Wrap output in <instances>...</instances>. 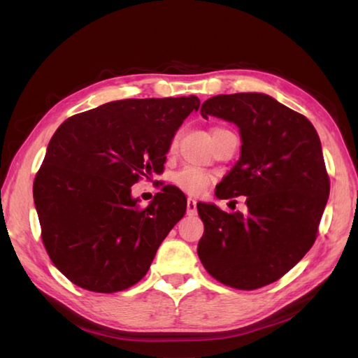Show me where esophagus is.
<instances>
[{"mask_svg": "<svg viewBox=\"0 0 358 358\" xmlns=\"http://www.w3.org/2000/svg\"><path fill=\"white\" fill-rule=\"evenodd\" d=\"M196 212V200H194L192 196L187 199V215H194Z\"/></svg>", "mask_w": 358, "mask_h": 358, "instance_id": "esophagus-1", "label": "esophagus"}]
</instances>
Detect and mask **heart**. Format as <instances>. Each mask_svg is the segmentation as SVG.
Masks as SVG:
<instances>
[{
    "label": "heart",
    "instance_id": "1",
    "mask_svg": "<svg viewBox=\"0 0 358 358\" xmlns=\"http://www.w3.org/2000/svg\"><path fill=\"white\" fill-rule=\"evenodd\" d=\"M214 131H217V129H214ZM212 180L214 178H212L210 173L204 172L199 169V167H194V166H186L173 175V185L180 187L181 191H185L191 195L203 194L212 183Z\"/></svg>",
    "mask_w": 358,
    "mask_h": 358
}]
</instances>
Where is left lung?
<instances>
[{
    "instance_id": "8db88e82",
    "label": "left lung",
    "mask_w": 358,
    "mask_h": 358,
    "mask_svg": "<svg viewBox=\"0 0 358 358\" xmlns=\"http://www.w3.org/2000/svg\"><path fill=\"white\" fill-rule=\"evenodd\" d=\"M200 113L238 127L240 158L215 195H245L248 212L196 204L204 224L196 252L204 269L226 286L250 291L273 283L313 248L328 203L318 134L306 117L258 92L212 96Z\"/></svg>"
}]
</instances>
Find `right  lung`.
Listing matches in <instances>:
<instances>
[{
  "label": "right lung",
  "mask_w": 358,
  "mask_h": 358,
  "mask_svg": "<svg viewBox=\"0 0 358 358\" xmlns=\"http://www.w3.org/2000/svg\"><path fill=\"white\" fill-rule=\"evenodd\" d=\"M195 95L106 103L67 118L49 141L34 181L41 237L72 283L118 292L146 275L157 249L183 218L186 196L163 186L146 208L132 186L162 173L175 132Z\"/></svg>",
  "instance_id": "add662e5"
}]
</instances>
